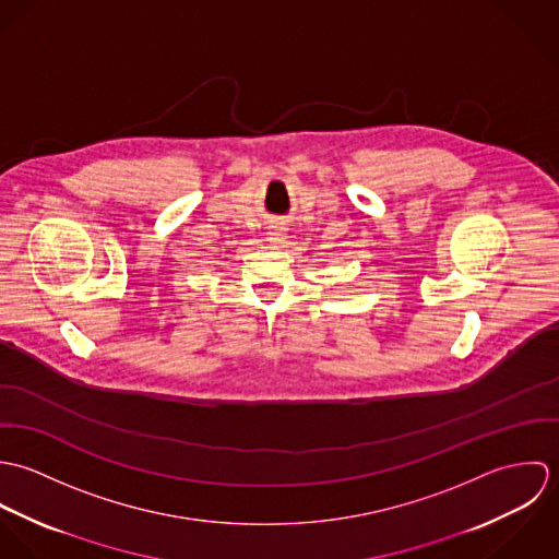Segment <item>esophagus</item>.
Wrapping results in <instances>:
<instances>
[{
	"label": "esophagus",
	"instance_id": "obj_1",
	"mask_svg": "<svg viewBox=\"0 0 559 559\" xmlns=\"http://www.w3.org/2000/svg\"><path fill=\"white\" fill-rule=\"evenodd\" d=\"M266 239L271 240V242H282V240L286 239V230L282 226H271Z\"/></svg>",
	"mask_w": 559,
	"mask_h": 559
}]
</instances>
